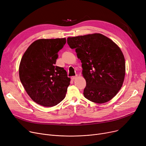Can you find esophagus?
<instances>
[{
    "instance_id": "obj_1",
    "label": "esophagus",
    "mask_w": 146,
    "mask_h": 146,
    "mask_svg": "<svg viewBox=\"0 0 146 146\" xmlns=\"http://www.w3.org/2000/svg\"><path fill=\"white\" fill-rule=\"evenodd\" d=\"M77 78H78V75H76V76H72V77L71 78V79H72V80H75Z\"/></svg>"
}]
</instances>
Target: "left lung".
I'll list each match as a JSON object with an SVG mask.
<instances>
[{"mask_svg": "<svg viewBox=\"0 0 146 146\" xmlns=\"http://www.w3.org/2000/svg\"><path fill=\"white\" fill-rule=\"evenodd\" d=\"M82 63V75L86 86L83 95L98 104L110 101L123 84L125 61L120 48L112 40L99 33L68 37Z\"/></svg>", "mask_w": 146, "mask_h": 146, "instance_id": "left-lung-1", "label": "left lung"}]
</instances>
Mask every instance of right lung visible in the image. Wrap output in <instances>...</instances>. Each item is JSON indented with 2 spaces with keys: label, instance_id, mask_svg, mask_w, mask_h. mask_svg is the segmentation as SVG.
I'll return each instance as SVG.
<instances>
[{
  "label": "right lung",
  "instance_id": "obj_1",
  "mask_svg": "<svg viewBox=\"0 0 146 146\" xmlns=\"http://www.w3.org/2000/svg\"><path fill=\"white\" fill-rule=\"evenodd\" d=\"M66 42L65 38L37 40L21 58L20 80L33 101L43 106H54L62 101L70 85L64 68L55 65L57 52Z\"/></svg>",
  "mask_w": 146,
  "mask_h": 146
}]
</instances>
